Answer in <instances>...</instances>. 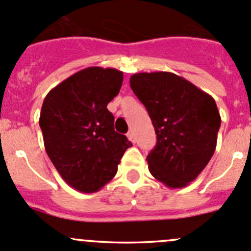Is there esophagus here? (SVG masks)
<instances>
[{
	"mask_svg": "<svg viewBox=\"0 0 251 251\" xmlns=\"http://www.w3.org/2000/svg\"><path fill=\"white\" fill-rule=\"evenodd\" d=\"M127 138L131 141V142H135V141H136L135 133H133L132 130H130V131H128V132H127Z\"/></svg>",
	"mask_w": 251,
	"mask_h": 251,
	"instance_id": "esophagus-1",
	"label": "esophagus"
}]
</instances>
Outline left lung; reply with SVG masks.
<instances>
[{
  "mask_svg": "<svg viewBox=\"0 0 251 251\" xmlns=\"http://www.w3.org/2000/svg\"><path fill=\"white\" fill-rule=\"evenodd\" d=\"M130 86L157 133L146 158L151 174L170 189L187 186L215 153L221 126L215 99L172 72L135 74Z\"/></svg>",
  "mask_w": 251,
  "mask_h": 251,
  "instance_id": "left-lung-1",
  "label": "left lung"
}]
</instances>
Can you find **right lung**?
I'll return each instance as SVG.
<instances>
[{"mask_svg": "<svg viewBox=\"0 0 251 251\" xmlns=\"http://www.w3.org/2000/svg\"><path fill=\"white\" fill-rule=\"evenodd\" d=\"M124 74L87 67L51 89L44 99L39 125L49 158L61 177L81 193H97L118 172L131 142L115 132L106 109L119 94Z\"/></svg>", "mask_w": 251, "mask_h": 251, "instance_id": "obj_1", "label": "right lung"}]
</instances>
